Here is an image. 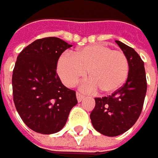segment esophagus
I'll use <instances>...</instances> for the list:
<instances>
[{
    "instance_id": "34e87169",
    "label": "esophagus",
    "mask_w": 158,
    "mask_h": 158,
    "mask_svg": "<svg viewBox=\"0 0 158 158\" xmlns=\"http://www.w3.org/2000/svg\"><path fill=\"white\" fill-rule=\"evenodd\" d=\"M84 95L83 94H81V93H79V92H77L76 93V98H77V100H78V102H81L83 99H84Z\"/></svg>"
}]
</instances>
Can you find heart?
<instances>
[{
    "instance_id": "b5f03b06",
    "label": "heart",
    "mask_w": 158,
    "mask_h": 158,
    "mask_svg": "<svg viewBox=\"0 0 158 158\" xmlns=\"http://www.w3.org/2000/svg\"><path fill=\"white\" fill-rule=\"evenodd\" d=\"M57 68L65 85H75L87 71L89 78L82 84V88L89 92L100 89L109 94L118 90L125 83L129 73V61L122 51L95 44L73 54L61 55Z\"/></svg>"
}]
</instances>
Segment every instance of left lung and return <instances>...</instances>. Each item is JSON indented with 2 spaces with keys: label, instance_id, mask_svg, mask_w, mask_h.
<instances>
[{
  "label": "left lung",
  "instance_id": "left-lung-1",
  "mask_svg": "<svg viewBox=\"0 0 158 158\" xmlns=\"http://www.w3.org/2000/svg\"><path fill=\"white\" fill-rule=\"evenodd\" d=\"M129 61V73L123 86L108 97L96 98L90 114L93 127L103 135L118 136L138 119L146 94L147 83L143 61L131 47L116 40Z\"/></svg>",
  "mask_w": 158,
  "mask_h": 158
}]
</instances>
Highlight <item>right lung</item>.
Masks as SVG:
<instances>
[{
    "label": "right lung",
    "instance_id": "right-lung-1",
    "mask_svg": "<svg viewBox=\"0 0 158 158\" xmlns=\"http://www.w3.org/2000/svg\"><path fill=\"white\" fill-rule=\"evenodd\" d=\"M71 47L49 37L35 40L17 57L12 78L14 102L23 121L36 132L60 131L77 104L75 91L64 86L56 73L60 56Z\"/></svg>",
    "mask_w": 158,
    "mask_h": 158
}]
</instances>
